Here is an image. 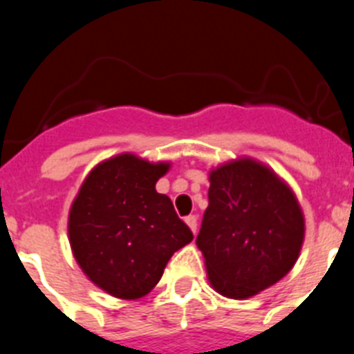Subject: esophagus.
<instances>
[{"label":"esophagus","mask_w":354,"mask_h":354,"mask_svg":"<svg viewBox=\"0 0 354 354\" xmlns=\"http://www.w3.org/2000/svg\"><path fill=\"white\" fill-rule=\"evenodd\" d=\"M184 221H186V225H187V227H189V230H192V232L195 234L196 232V216H187V218Z\"/></svg>","instance_id":"esophagus-1"}]
</instances>
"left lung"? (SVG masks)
Masks as SVG:
<instances>
[{
  "mask_svg": "<svg viewBox=\"0 0 354 354\" xmlns=\"http://www.w3.org/2000/svg\"><path fill=\"white\" fill-rule=\"evenodd\" d=\"M209 205L196 246L207 280L230 299L252 298L294 268L305 241L296 193L271 167L250 156L209 170Z\"/></svg>",
  "mask_w": 354,
  "mask_h": 354,
  "instance_id": "1",
  "label": "left lung"
}]
</instances>
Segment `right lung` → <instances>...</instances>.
<instances>
[{
    "instance_id": "obj_1",
    "label": "right lung",
    "mask_w": 354,
    "mask_h": 354,
    "mask_svg": "<svg viewBox=\"0 0 354 354\" xmlns=\"http://www.w3.org/2000/svg\"><path fill=\"white\" fill-rule=\"evenodd\" d=\"M170 161L122 152L97 162L68 209V243L90 282L118 299L147 296L192 230L156 183Z\"/></svg>"
}]
</instances>
